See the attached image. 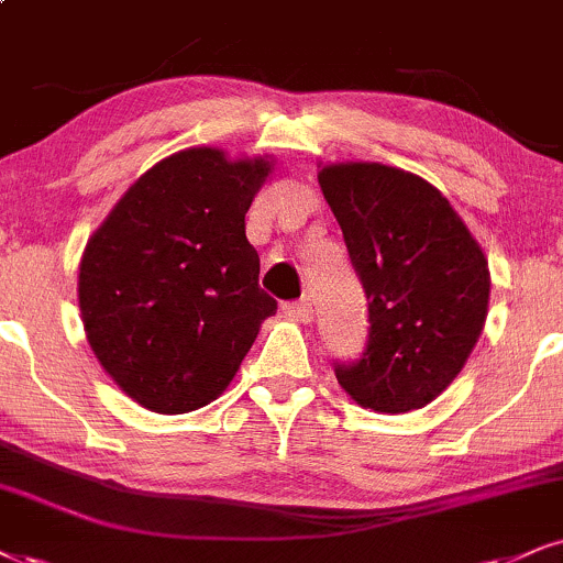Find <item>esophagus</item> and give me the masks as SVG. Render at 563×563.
<instances>
[{
  "instance_id": "34e87169",
  "label": "esophagus",
  "mask_w": 563,
  "mask_h": 563,
  "mask_svg": "<svg viewBox=\"0 0 563 563\" xmlns=\"http://www.w3.org/2000/svg\"><path fill=\"white\" fill-rule=\"evenodd\" d=\"M284 313L292 316L295 321H300V323H310L313 321V305H310V300L284 302Z\"/></svg>"
}]
</instances>
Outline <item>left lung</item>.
I'll return each mask as SVG.
<instances>
[{
  "label": "left lung",
  "mask_w": 563,
  "mask_h": 563,
  "mask_svg": "<svg viewBox=\"0 0 563 563\" xmlns=\"http://www.w3.org/2000/svg\"><path fill=\"white\" fill-rule=\"evenodd\" d=\"M367 297V344L334 363L339 386L373 412L433 401L460 376L488 316L481 245L433 185L397 166L346 162L318 172Z\"/></svg>",
  "instance_id": "obj_1"
}]
</instances>
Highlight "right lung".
<instances>
[{
  "label": "right lung",
  "mask_w": 563,
  "mask_h": 563,
  "mask_svg": "<svg viewBox=\"0 0 563 563\" xmlns=\"http://www.w3.org/2000/svg\"><path fill=\"white\" fill-rule=\"evenodd\" d=\"M268 158L187 148L151 166L88 240L80 318L93 355L137 405L206 407L234 378L276 300L245 213Z\"/></svg>",
  "instance_id": "obj_1"
}]
</instances>
